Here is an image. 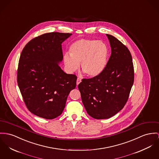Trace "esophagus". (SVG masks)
<instances>
[{
    "mask_svg": "<svg viewBox=\"0 0 159 159\" xmlns=\"http://www.w3.org/2000/svg\"><path fill=\"white\" fill-rule=\"evenodd\" d=\"M80 82H81V79H80V78H79V77H78V78L77 79V82H76L77 85H78Z\"/></svg>",
    "mask_w": 159,
    "mask_h": 159,
    "instance_id": "esophagus-1",
    "label": "esophagus"
}]
</instances>
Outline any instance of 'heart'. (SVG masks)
Here are the masks:
<instances>
[{
    "label": "heart",
    "instance_id": "heart-1",
    "mask_svg": "<svg viewBox=\"0 0 159 159\" xmlns=\"http://www.w3.org/2000/svg\"><path fill=\"white\" fill-rule=\"evenodd\" d=\"M70 54L63 57L65 66L69 73H73L81 64L82 70L89 77H96L106 67L108 49L105 43L94 39H83L73 43L70 48Z\"/></svg>",
    "mask_w": 159,
    "mask_h": 159
}]
</instances>
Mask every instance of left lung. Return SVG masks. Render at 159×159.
Wrapping results in <instances>:
<instances>
[{
	"label": "left lung",
	"instance_id": "8db88e82",
	"mask_svg": "<svg viewBox=\"0 0 159 159\" xmlns=\"http://www.w3.org/2000/svg\"><path fill=\"white\" fill-rule=\"evenodd\" d=\"M107 36L111 54L105 68L98 76L83 79L78 85L87 113L96 119H109L122 109L134 80L130 51L115 37Z\"/></svg>",
	"mask_w": 159,
	"mask_h": 159
}]
</instances>
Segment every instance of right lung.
Returning a JSON list of instances; mask_svg holds the SVG:
<instances>
[{"label":"right lung","mask_w":159,"mask_h":159,"mask_svg":"<svg viewBox=\"0 0 159 159\" xmlns=\"http://www.w3.org/2000/svg\"><path fill=\"white\" fill-rule=\"evenodd\" d=\"M72 34L52 32L31 40L20 56L17 81L26 107L37 116L53 119L65 107L77 76L64 73L61 43Z\"/></svg>","instance_id":"right-lung-1"}]
</instances>
